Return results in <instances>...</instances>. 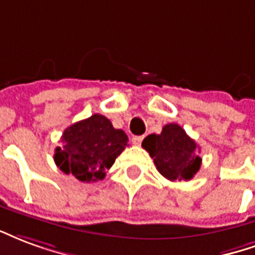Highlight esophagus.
Returning a JSON list of instances; mask_svg holds the SVG:
<instances>
[{
	"label": "esophagus",
	"instance_id": "obj_1",
	"mask_svg": "<svg viewBox=\"0 0 255 255\" xmlns=\"http://www.w3.org/2000/svg\"><path fill=\"white\" fill-rule=\"evenodd\" d=\"M142 140H144V135H134V137L131 138L134 145H140L141 142H142Z\"/></svg>",
	"mask_w": 255,
	"mask_h": 255
}]
</instances>
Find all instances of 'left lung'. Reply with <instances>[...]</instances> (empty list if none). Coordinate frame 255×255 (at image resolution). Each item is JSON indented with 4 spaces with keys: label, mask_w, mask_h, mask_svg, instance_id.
Here are the masks:
<instances>
[{
    "label": "left lung",
    "mask_w": 255,
    "mask_h": 255,
    "mask_svg": "<svg viewBox=\"0 0 255 255\" xmlns=\"http://www.w3.org/2000/svg\"><path fill=\"white\" fill-rule=\"evenodd\" d=\"M156 168L168 181H190L201 167L196 141L178 124H168L160 134H149L142 141Z\"/></svg>",
    "instance_id": "1"
}]
</instances>
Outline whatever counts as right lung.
<instances>
[{
  "label": "right lung",
  "mask_w": 255,
  "mask_h": 255,
  "mask_svg": "<svg viewBox=\"0 0 255 255\" xmlns=\"http://www.w3.org/2000/svg\"><path fill=\"white\" fill-rule=\"evenodd\" d=\"M61 141L64 145L57 146L54 153L59 170L81 182H96L105 178L129 138L105 115L94 114L65 129Z\"/></svg>",
  "instance_id": "obj_1"
}]
</instances>
